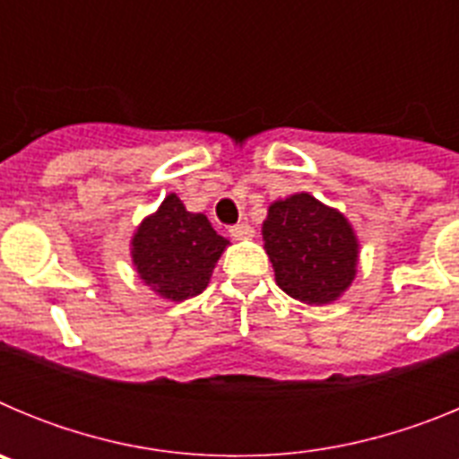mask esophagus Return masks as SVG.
Listing matches in <instances>:
<instances>
[{"label": "esophagus", "instance_id": "obj_1", "mask_svg": "<svg viewBox=\"0 0 459 459\" xmlns=\"http://www.w3.org/2000/svg\"><path fill=\"white\" fill-rule=\"evenodd\" d=\"M230 234H232L234 238H238V241H243V238H253L255 230L250 222H238V225L230 227Z\"/></svg>", "mask_w": 459, "mask_h": 459}]
</instances>
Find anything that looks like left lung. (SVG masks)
I'll list each match as a JSON object with an SVG mask.
<instances>
[{
    "instance_id": "8db88e82",
    "label": "left lung",
    "mask_w": 459,
    "mask_h": 459,
    "mask_svg": "<svg viewBox=\"0 0 459 459\" xmlns=\"http://www.w3.org/2000/svg\"><path fill=\"white\" fill-rule=\"evenodd\" d=\"M262 238L278 287L306 306L335 303L359 273L354 225L310 193L271 202Z\"/></svg>"
}]
</instances>
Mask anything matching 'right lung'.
Here are the masks:
<instances>
[{
  "mask_svg": "<svg viewBox=\"0 0 459 459\" xmlns=\"http://www.w3.org/2000/svg\"><path fill=\"white\" fill-rule=\"evenodd\" d=\"M227 246L230 241L211 227L204 213H193L177 193H169L135 227L131 262L153 294L181 303L206 290Z\"/></svg>",
  "mask_w": 459,
  "mask_h": 459,
  "instance_id": "obj_1",
  "label": "right lung"
}]
</instances>
